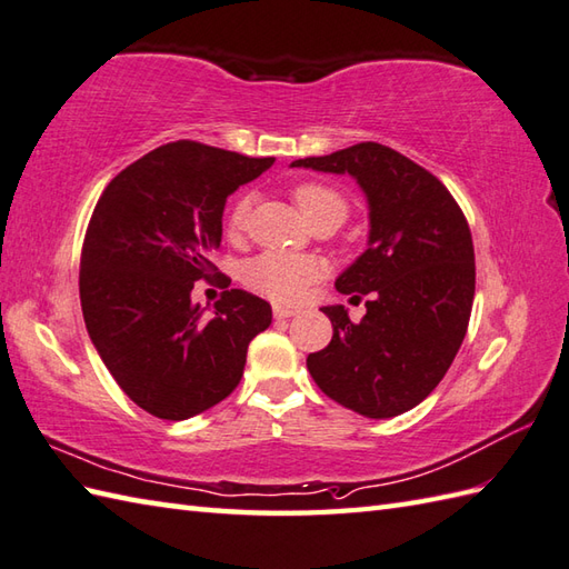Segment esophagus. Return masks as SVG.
<instances>
[{
    "label": "esophagus",
    "instance_id": "34e87169",
    "mask_svg": "<svg viewBox=\"0 0 569 569\" xmlns=\"http://www.w3.org/2000/svg\"><path fill=\"white\" fill-rule=\"evenodd\" d=\"M273 316H276L278 320H283V318H293V316H298V308H288V306H273Z\"/></svg>",
    "mask_w": 569,
    "mask_h": 569
}]
</instances>
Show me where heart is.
<instances>
[{"label": "heart", "mask_w": 569, "mask_h": 569, "mask_svg": "<svg viewBox=\"0 0 569 569\" xmlns=\"http://www.w3.org/2000/svg\"><path fill=\"white\" fill-rule=\"evenodd\" d=\"M293 198L308 222L332 217V220L340 224L349 212V204L340 190L325 183H316V180L296 186ZM249 214L251 196H239L227 217L229 232H244L249 224ZM322 271V263L316 257H308V253L263 251L244 266L241 278H244V283L253 293L276 300V303H298V300L310 291L312 283L320 281Z\"/></svg>", "instance_id": "heart-1"}]
</instances>
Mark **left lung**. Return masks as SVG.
Instances as JSON below:
<instances>
[{
  "label": "left lung",
  "instance_id": "8db88e82",
  "mask_svg": "<svg viewBox=\"0 0 569 569\" xmlns=\"http://www.w3.org/2000/svg\"><path fill=\"white\" fill-rule=\"evenodd\" d=\"M291 166L355 176L371 220L369 249L335 281L352 300L369 296L367 316L322 308L335 332L308 357L310 377L359 416H401L442 381L467 335L477 276L467 217L430 171L377 141Z\"/></svg>",
  "mask_w": 569,
  "mask_h": 569
}]
</instances>
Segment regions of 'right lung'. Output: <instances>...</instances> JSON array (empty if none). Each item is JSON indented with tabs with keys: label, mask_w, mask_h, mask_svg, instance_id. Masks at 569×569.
<instances>
[{
	"label": "right lung",
	"mask_w": 569,
	"mask_h": 569,
	"mask_svg": "<svg viewBox=\"0 0 569 569\" xmlns=\"http://www.w3.org/2000/svg\"><path fill=\"white\" fill-rule=\"evenodd\" d=\"M273 159L173 141L110 180L80 253L84 328L131 401L163 420L220 403L244 373L249 342L271 306L239 288L212 316L192 303L196 281L229 286L210 261L222 241L227 196Z\"/></svg>",
	"instance_id": "1"
}]
</instances>
